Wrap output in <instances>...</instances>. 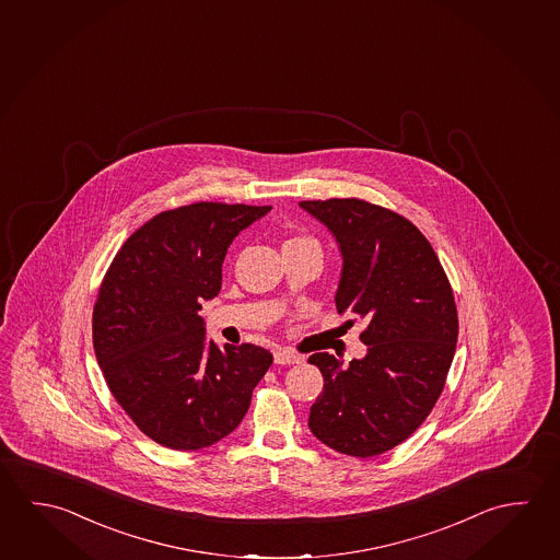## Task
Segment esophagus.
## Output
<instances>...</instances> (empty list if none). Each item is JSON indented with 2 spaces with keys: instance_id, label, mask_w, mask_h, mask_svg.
Wrapping results in <instances>:
<instances>
[{
  "instance_id": "34e87169",
  "label": "esophagus",
  "mask_w": 560,
  "mask_h": 560,
  "mask_svg": "<svg viewBox=\"0 0 560 560\" xmlns=\"http://www.w3.org/2000/svg\"><path fill=\"white\" fill-rule=\"evenodd\" d=\"M301 362H303V358L291 350H277L276 352V363H281V365H293V363Z\"/></svg>"
}]
</instances>
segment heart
I'll return each mask as SVG.
<instances>
[{"mask_svg": "<svg viewBox=\"0 0 560 560\" xmlns=\"http://www.w3.org/2000/svg\"><path fill=\"white\" fill-rule=\"evenodd\" d=\"M299 242H308V237H291L287 244H299Z\"/></svg>", "mask_w": 560, "mask_h": 560, "instance_id": "heart-1", "label": "heart"}]
</instances>
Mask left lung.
Listing matches in <instances>:
<instances>
[{
	"mask_svg": "<svg viewBox=\"0 0 560 560\" xmlns=\"http://www.w3.org/2000/svg\"><path fill=\"white\" fill-rule=\"evenodd\" d=\"M299 207L328 228L340 249L338 313L368 318L362 360L343 368L332 353L308 358L324 377L308 429L334 451L377 456L421 427L444 387L458 340L451 283L407 218L358 198Z\"/></svg>",
	"mask_w": 560,
	"mask_h": 560,
	"instance_id": "obj_1",
	"label": "left lung"
}]
</instances>
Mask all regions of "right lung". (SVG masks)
Returning a JSON list of instances; mask_svg holds the SVG:
<instances>
[{
	"instance_id": "obj_1",
	"label": "right lung",
	"mask_w": 560,
	"mask_h": 560,
	"mask_svg": "<svg viewBox=\"0 0 560 560\" xmlns=\"http://www.w3.org/2000/svg\"><path fill=\"white\" fill-rule=\"evenodd\" d=\"M271 207L197 202L151 218L100 287L92 336L109 392L149 439L200 451L244 419L273 355L207 340L205 301L222 287L234 237Z\"/></svg>"
}]
</instances>
